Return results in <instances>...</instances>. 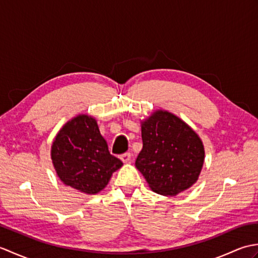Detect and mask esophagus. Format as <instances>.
<instances>
[{"label": "esophagus", "instance_id": "1", "mask_svg": "<svg viewBox=\"0 0 258 258\" xmlns=\"http://www.w3.org/2000/svg\"><path fill=\"white\" fill-rule=\"evenodd\" d=\"M120 160H122L123 163L128 164L131 163V160H132V155H131V153H124L123 155H120Z\"/></svg>", "mask_w": 258, "mask_h": 258}]
</instances>
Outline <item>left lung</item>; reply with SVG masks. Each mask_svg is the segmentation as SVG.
I'll list each match as a JSON object with an SVG mask.
<instances>
[{
  "instance_id": "1",
  "label": "left lung",
  "mask_w": 258,
  "mask_h": 258,
  "mask_svg": "<svg viewBox=\"0 0 258 258\" xmlns=\"http://www.w3.org/2000/svg\"><path fill=\"white\" fill-rule=\"evenodd\" d=\"M143 149L135 166L150 188L175 196L199 179L205 160L204 145L195 131L176 115L157 109L141 120Z\"/></svg>"
}]
</instances>
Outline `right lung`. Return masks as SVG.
<instances>
[{
	"mask_svg": "<svg viewBox=\"0 0 258 258\" xmlns=\"http://www.w3.org/2000/svg\"><path fill=\"white\" fill-rule=\"evenodd\" d=\"M51 158L63 184L89 195L104 189L113 173L123 166L108 152L96 119L86 114L70 119L58 131Z\"/></svg>",
	"mask_w": 258,
	"mask_h": 258,
	"instance_id": "1",
	"label": "right lung"
}]
</instances>
